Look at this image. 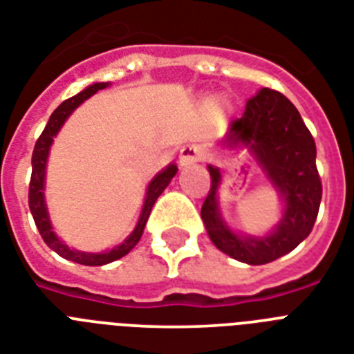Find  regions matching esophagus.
Returning a JSON list of instances; mask_svg holds the SVG:
<instances>
[{"label": "esophagus", "mask_w": 354, "mask_h": 354, "mask_svg": "<svg viewBox=\"0 0 354 354\" xmlns=\"http://www.w3.org/2000/svg\"><path fill=\"white\" fill-rule=\"evenodd\" d=\"M198 160H200V151H198V147L187 145V147H183L180 151V160H178V163H180V167H191Z\"/></svg>", "instance_id": "34e87169"}]
</instances>
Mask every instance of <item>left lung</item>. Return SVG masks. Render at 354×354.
Wrapping results in <instances>:
<instances>
[{
    "label": "left lung",
    "mask_w": 354,
    "mask_h": 354,
    "mask_svg": "<svg viewBox=\"0 0 354 354\" xmlns=\"http://www.w3.org/2000/svg\"><path fill=\"white\" fill-rule=\"evenodd\" d=\"M223 142L247 147L283 202L278 225L266 236L231 231L218 207L222 172L209 165L211 191L202 205V220L211 242L222 252L249 266L269 263L304 242L317 222L322 182L317 169V145L297 107L283 94L261 88L245 105V112L229 125Z\"/></svg>",
    "instance_id": "left-lung-1"
}]
</instances>
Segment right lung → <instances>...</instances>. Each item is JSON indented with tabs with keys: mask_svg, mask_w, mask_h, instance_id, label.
Wrapping results in <instances>:
<instances>
[{
	"mask_svg": "<svg viewBox=\"0 0 354 354\" xmlns=\"http://www.w3.org/2000/svg\"><path fill=\"white\" fill-rule=\"evenodd\" d=\"M111 83H93L91 87H87L85 91H82L76 96L68 97L65 102L56 109V111L50 114L48 118V123L43 129L41 136L37 138L36 147L32 152V176H30V185H28V207H30V212H32L34 222H36L37 231L41 234V238L45 240L50 249L54 252H57L59 257H63L65 260L76 261V263H82V266H105V263H111L114 260H120L122 257H125L132 247L140 242V238L143 234V229H145V223L149 220V214L152 211V205L158 200V196L165 191V187L171 183V180L174 178V174L178 172V167L174 163L167 165L162 172H158L156 176L152 178L151 183L147 187V194H145V202L142 207V214L138 218V223L134 227V231L127 236V240L120 245H116L111 251L105 252H83L76 251V249H71L67 243H63L57 234L54 232L53 223H50V218H48L47 203H45V172H47V160L48 152H50V145L54 142V136H56L59 129L63 127V123L67 122V118L74 112V109H77L85 100L96 94L97 91L109 87Z\"/></svg>",
	"mask_w": 354,
	"mask_h": 354,
	"instance_id": "right-lung-1",
	"label": "right lung"
}]
</instances>
